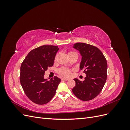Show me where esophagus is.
I'll list each match as a JSON object with an SVG mask.
<instances>
[{"label": "esophagus", "mask_w": 130, "mask_h": 130, "mask_svg": "<svg viewBox=\"0 0 130 130\" xmlns=\"http://www.w3.org/2000/svg\"><path fill=\"white\" fill-rule=\"evenodd\" d=\"M61 80L62 81H68L69 80V78H62Z\"/></svg>", "instance_id": "esophagus-1"}]
</instances>
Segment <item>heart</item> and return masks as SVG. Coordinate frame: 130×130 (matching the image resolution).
<instances>
[{
  "label": "heart",
  "instance_id": "heart-1",
  "mask_svg": "<svg viewBox=\"0 0 130 130\" xmlns=\"http://www.w3.org/2000/svg\"><path fill=\"white\" fill-rule=\"evenodd\" d=\"M74 52H69L68 53V54H70L72 53H73ZM56 60V58H55ZM57 73L61 75L63 77H69L70 76V74H71V70H70L69 69L67 68H64V67H62L60 69H58L57 70Z\"/></svg>",
  "mask_w": 130,
  "mask_h": 130
}]
</instances>
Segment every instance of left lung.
I'll return each mask as SVG.
<instances>
[{"label": "left lung", "mask_w": 130, "mask_h": 130, "mask_svg": "<svg viewBox=\"0 0 130 130\" xmlns=\"http://www.w3.org/2000/svg\"><path fill=\"white\" fill-rule=\"evenodd\" d=\"M73 48L80 52L82 57L80 70L86 74L84 81L74 78L75 86L74 94L82 101L93 99L103 89L107 79V63L105 56L97 47L85 43H76Z\"/></svg>", "instance_id": "obj_1"}]
</instances>
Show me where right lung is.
<instances>
[{
  "instance_id": "add662e5",
  "label": "right lung",
  "mask_w": 130,
  "mask_h": 130,
  "mask_svg": "<svg viewBox=\"0 0 130 130\" xmlns=\"http://www.w3.org/2000/svg\"><path fill=\"white\" fill-rule=\"evenodd\" d=\"M58 50L57 46H41L31 50L21 64V84L26 95L35 104H46L56 93L61 79L55 76L48 81L44 73L53 66Z\"/></svg>"
}]
</instances>
